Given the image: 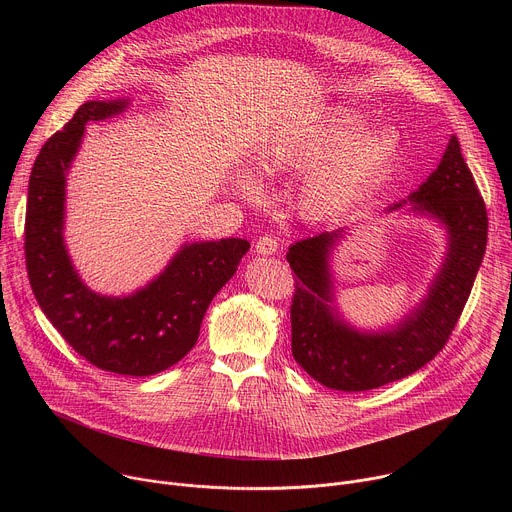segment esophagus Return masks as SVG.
Here are the masks:
<instances>
[{
    "instance_id": "34e87169",
    "label": "esophagus",
    "mask_w": 512,
    "mask_h": 512,
    "mask_svg": "<svg viewBox=\"0 0 512 512\" xmlns=\"http://www.w3.org/2000/svg\"><path fill=\"white\" fill-rule=\"evenodd\" d=\"M277 247H279V243H277V239H275L273 235H263V237H259V241H257V245H255V249H257L259 255H273V253L277 251Z\"/></svg>"
}]
</instances>
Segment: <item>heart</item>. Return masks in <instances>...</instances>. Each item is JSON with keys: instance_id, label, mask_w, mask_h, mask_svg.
I'll use <instances>...</instances> for the list:
<instances>
[{"instance_id": "b5f03b06", "label": "heart", "mask_w": 512, "mask_h": 512, "mask_svg": "<svg viewBox=\"0 0 512 512\" xmlns=\"http://www.w3.org/2000/svg\"><path fill=\"white\" fill-rule=\"evenodd\" d=\"M362 115L338 109L320 123L281 131L267 139L255 156L263 176H279L294 170H314L302 188V208L310 218H322L350 204L375 178H379L397 154V141L389 129L369 131ZM245 194L255 186L243 180Z\"/></svg>"}]
</instances>
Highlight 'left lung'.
I'll return each instance as SVG.
<instances>
[{"label": "left lung", "instance_id": "1", "mask_svg": "<svg viewBox=\"0 0 512 512\" xmlns=\"http://www.w3.org/2000/svg\"><path fill=\"white\" fill-rule=\"evenodd\" d=\"M413 210L448 227V255L421 304L385 332H358L338 318L328 255L340 235L322 233L289 247L296 273L291 300V354L318 383L336 391H369L409 377L450 340L480 269L488 214L460 141L452 135L437 170L409 196ZM405 204H393L397 210Z\"/></svg>", "mask_w": 512, "mask_h": 512}]
</instances>
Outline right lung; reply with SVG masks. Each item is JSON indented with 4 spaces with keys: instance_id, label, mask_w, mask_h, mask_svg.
Segmentation results:
<instances>
[{
    "instance_id": "obj_1",
    "label": "right lung",
    "mask_w": 512,
    "mask_h": 512,
    "mask_svg": "<svg viewBox=\"0 0 512 512\" xmlns=\"http://www.w3.org/2000/svg\"><path fill=\"white\" fill-rule=\"evenodd\" d=\"M125 107V99L89 101L42 145L28 184L24 251L34 296L60 336L97 369L148 377L192 350L212 298L235 275L249 243L184 245L152 283L125 298L99 296L81 281L62 239L66 172L85 125Z\"/></svg>"
}]
</instances>
